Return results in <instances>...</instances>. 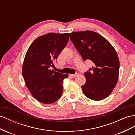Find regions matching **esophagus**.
<instances>
[{
  "label": "esophagus",
  "instance_id": "34e87169",
  "mask_svg": "<svg viewBox=\"0 0 135 135\" xmlns=\"http://www.w3.org/2000/svg\"><path fill=\"white\" fill-rule=\"evenodd\" d=\"M78 75V73H76V74H74V75H71L70 76L72 78H75V77H76L77 75Z\"/></svg>",
  "mask_w": 135,
  "mask_h": 135
}]
</instances>
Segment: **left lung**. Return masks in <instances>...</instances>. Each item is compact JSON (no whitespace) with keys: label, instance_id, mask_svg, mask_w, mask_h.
Returning a JSON list of instances; mask_svg holds the SVG:
<instances>
[{"label":"left lung","instance_id":"1","mask_svg":"<svg viewBox=\"0 0 135 135\" xmlns=\"http://www.w3.org/2000/svg\"><path fill=\"white\" fill-rule=\"evenodd\" d=\"M70 37L83 60L93 63L84 74L86 83L81 86L84 95L94 101L106 98L119 77V60L115 49L103 37L90 30L71 33Z\"/></svg>","mask_w":135,"mask_h":135}]
</instances>
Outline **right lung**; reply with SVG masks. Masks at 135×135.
<instances>
[{"label": "right lung", "instance_id": "1", "mask_svg": "<svg viewBox=\"0 0 135 135\" xmlns=\"http://www.w3.org/2000/svg\"><path fill=\"white\" fill-rule=\"evenodd\" d=\"M68 40V33L46 34L36 38L26 53L22 76L30 93L41 103H54L62 95L63 81L68 75L50 68Z\"/></svg>", "mask_w": 135, "mask_h": 135}]
</instances>
